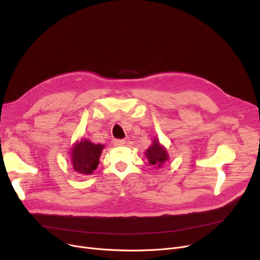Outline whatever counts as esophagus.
I'll return each instance as SVG.
<instances>
[{
  "instance_id": "1",
  "label": "esophagus",
  "mask_w": 260,
  "mask_h": 260,
  "mask_svg": "<svg viewBox=\"0 0 260 260\" xmlns=\"http://www.w3.org/2000/svg\"><path fill=\"white\" fill-rule=\"evenodd\" d=\"M113 143H114V145H116V146H120V145H123V144L125 143V140H124V139H114Z\"/></svg>"
}]
</instances>
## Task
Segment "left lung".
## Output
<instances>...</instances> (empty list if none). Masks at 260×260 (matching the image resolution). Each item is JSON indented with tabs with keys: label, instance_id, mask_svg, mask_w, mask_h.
<instances>
[{
	"label": "left lung",
	"instance_id": "8db88e82",
	"mask_svg": "<svg viewBox=\"0 0 260 260\" xmlns=\"http://www.w3.org/2000/svg\"><path fill=\"white\" fill-rule=\"evenodd\" d=\"M146 158L149 165L161 168V166L168 160V154L165 147H162L157 140L154 141L153 145L146 151Z\"/></svg>",
	"mask_w": 260,
	"mask_h": 260
}]
</instances>
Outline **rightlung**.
<instances>
[{
	"label": "right lung",
	"mask_w": 260,
	"mask_h": 260,
	"mask_svg": "<svg viewBox=\"0 0 260 260\" xmlns=\"http://www.w3.org/2000/svg\"><path fill=\"white\" fill-rule=\"evenodd\" d=\"M102 148V144H93L87 140L78 142L72 151L74 170L83 175L91 174L98 168Z\"/></svg>",
	"instance_id": "add662e5"
}]
</instances>
